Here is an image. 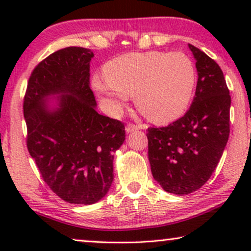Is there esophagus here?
Returning <instances> with one entry per match:
<instances>
[{"label": "esophagus", "mask_w": 251, "mask_h": 251, "mask_svg": "<svg viewBox=\"0 0 251 251\" xmlns=\"http://www.w3.org/2000/svg\"><path fill=\"white\" fill-rule=\"evenodd\" d=\"M143 128H144V126H142V125H133V123H128L126 126V131L132 132V131H136V130H139Z\"/></svg>", "instance_id": "34e87169"}]
</instances>
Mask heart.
<instances>
[{"mask_svg": "<svg viewBox=\"0 0 251 251\" xmlns=\"http://www.w3.org/2000/svg\"><path fill=\"white\" fill-rule=\"evenodd\" d=\"M104 75L92 77V88L111 114H119L135 94L136 104L151 120L166 123L186 111L197 72L183 52H130L104 65Z\"/></svg>", "mask_w": 251, "mask_h": 251, "instance_id": "heart-1", "label": "heart"}]
</instances>
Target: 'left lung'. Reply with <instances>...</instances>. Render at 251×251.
I'll use <instances>...</instances> for the list:
<instances>
[{
	"label": "left lung",
	"instance_id": "obj_1",
	"mask_svg": "<svg viewBox=\"0 0 251 251\" xmlns=\"http://www.w3.org/2000/svg\"><path fill=\"white\" fill-rule=\"evenodd\" d=\"M194 54L198 84L191 108L167 126L147 129L152 175L164 191L185 195L207 183L229 136L231 96L214 59L188 44Z\"/></svg>",
	"mask_w": 251,
	"mask_h": 251
}]
</instances>
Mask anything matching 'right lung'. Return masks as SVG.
Masks as SVG:
<instances>
[{
  "label": "right lung",
  "mask_w": 251,
  "mask_h": 251,
  "mask_svg": "<svg viewBox=\"0 0 251 251\" xmlns=\"http://www.w3.org/2000/svg\"><path fill=\"white\" fill-rule=\"evenodd\" d=\"M92 51L68 47L34 68L25 97L27 150L46 184L68 203L92 204L111 187L113 153L126 139L125 123L96 112L90 89ZM65 93L47 111V95Z\"/></svg>",
  "instance_id": "right-lung-1"
}]
</instances>
